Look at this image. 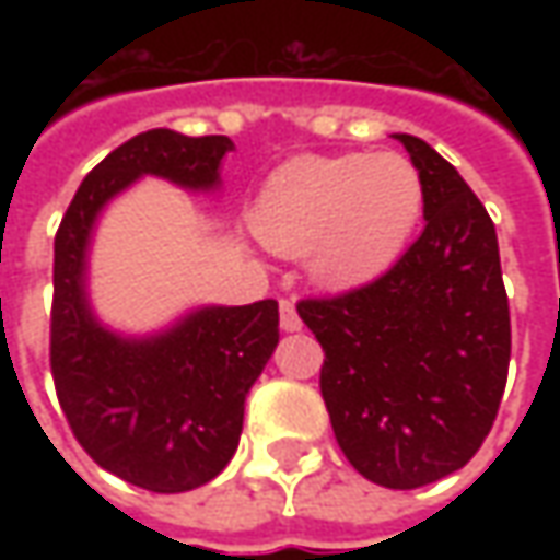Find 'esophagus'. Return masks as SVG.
<instances>
[{
  "mask_svg": "<svg viewBox=\"0 0 560 560\" xmlns=\"http://www.w3.org/2000/svg\"><path fill=\"white\" fill-rule=\"evenodd\" d=\"M280 327H283L287 334L302 330V317L295 312V302H292V299H280Z\"/></svg>",
  "mask_w": 560,
  "mask_h": 560,
  "instance_id": "obj_1",
  "label": "esophagus"
}]
</instances>
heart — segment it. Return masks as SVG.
Wrapping results in <instances>:
<instances>
[{"instance_id":"obj_1","label":"heart","mask_w":560,"mask_h":560,"mask_svg":"<svg viewBox=\"0 0 560 560\" xmlns=\"http://www.w3.org/2000/svg\"><path fill=\"white\" fill-rule=\"evenodd\" d=\"M423 211L415 164L383 155H299L261 189L252 226L280 255L312 252L327 287L374 280L401 255Z\"/></svg>"}]
</instances>
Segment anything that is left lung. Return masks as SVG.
I'll use <instances>...</instances> for the list:
<instances>
[{
  "mask_svg": "<svg viewBox=\"0 0 560 560\" xmlns=\"http://www.w3.org/2000/svg\"><path fill=\"white\" fill-rule=\"evenodd\" d=\"M423 184L427 226L386 273L295 308L324 349L320 396L342 455L386 489L455 474L492 430L511 314L492 218L436 149L396 137Z\"/></svg>",
  "mask_w": 560,
  "mask_h": 560,
  "instance_id": "obj_1",
  "label": "left lung"
}]
</instances>
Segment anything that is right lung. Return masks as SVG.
I'll return each instance as SVG.
<instances>
[{
    "instance_id": "right-lung-1",
    "label": "right lung",
    "mask_w": 560,
    "mask_h": 560,
    "mask_svg": "<svg viewBox=\"0 0 560 560\" xmlns=\"http://www.w3.org/2000/svg\"><path fill=\"white\" fill-rule=\"evenodd\" d=\"M226 137L145 130L86 174L55 233L49 364L83 452L149 492L214 480L236 452L246 393L280 339L273 299L202 308L152 339H120L86 308L83 258L98 208L142 174L189 189L218 184Z\"/></svg>"
}]
</instances>
